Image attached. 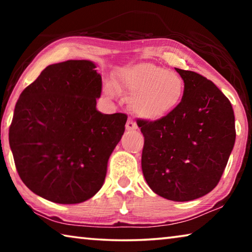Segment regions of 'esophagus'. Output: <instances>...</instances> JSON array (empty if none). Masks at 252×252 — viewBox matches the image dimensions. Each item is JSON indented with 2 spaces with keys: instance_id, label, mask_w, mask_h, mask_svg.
Masks as SVG:
<instances>
[{
  "instance_id": "esophagus-1",
  "label": "esophagus",
  "mask_w": 252,
  "mask_h": 252,
  "mask_svg": "<svg viewBox=\"0 0 252 252\" xmlns=\"http://www.w3.org/2000/svg\"><path fill=\"white\" fill-rule=\"evenodd\" d=\"M126 129L127 131H133V130L138 129V126H136V123L134 122L133 119H131V118L127 119L126 125Z\"/></svg>"
}]
</instances>
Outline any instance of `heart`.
Returning <instances> with one entry per match:
<instances>
[{
  "label": "heart",
  "instance_id": "1",
  "mask_svg": "<svg viewBox=\"0 0 252 252\" xmlns=\"http://www.w3.org/2000/svg\"><path fill=\"white\" fill-rule=\"evenodd\" d=\"M122 83L131 96V109L136 116L157 121L169 116L180 105L185 95V82L181 76L153 63H139L129 67L122 75ZM105 93L114 94L111 84Z\"/></svg>",
  "mask_w": 252,
  "mask_h": 252
}]
</instances>
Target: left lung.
<instances>
[{"label":"left lung","mask_w":252,"mask_h":252,"mask_svg":"<svg viewBox=\"0 0 252 252\" xmlns=\"http://www.w3.org/2000/svg\"><path fill=\"white\" fill-rule=\"evenodd\" d=\"M185 82L180 105L157 121L138 120L141 165L153 192L172 201L203 197L218 185L236 141L232 105L210 80L177 69Z\"/></svg>","instance_id":"obj_1"}]
</instances>
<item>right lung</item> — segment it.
<instances>
[{"label": "right lung", "mask_w": 252, "mask_h": 252, "mask_svg": "<svg viewBox=\"0 0 252 252\" xmlns=\"http://www.w3.org/2000/svg\"><path fill=\"white\" fill-rule=\"evenodd\" d=\"M89 60L46 66L16 102L8 141L21 180L49 201L92 198L125 133L126 114L96 110L101 75Z\"/></svg>", "instance_id": "right-lung-1"}]
</instances>
